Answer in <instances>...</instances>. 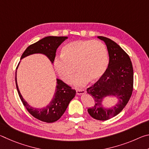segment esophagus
<instances>
[{"mask_svg":"<svg viewBox=\"0 0 149 149\" xmlns=\"http://www.w3.org/2000/svg\"><path fill=\"white\" fill-rule=\"evenodd\" d=\"M77 95H84L86 93V91L85 89H81V90H77Z\"/></svg>","mask_w":149,"mask_h":149,"instance_id":"1","label":"esophagus"}]
</instances>
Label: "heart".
<instances>
[{"mask_svg": "<svg viewBox=\"0 0 149 149\" xmlns=\"http://www.w3.org/2000/svg\"><path fill=\"white\" fill-rule=\"evenodd\" d=\"M108 62V50L103 42L78 40L65 45L62 49V56L55 57L53 64L60 79L67 84L71 82L76 68L79 72L74 85L81 87L90 79H99L107 70Z\"/></svg>", "mask_w": 149, "mask_h": 149, "instance_id": "1", "label": "heart"}]
</instances>
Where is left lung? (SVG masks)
<instances>
[{
	"label": "left lung",
	"instance_id": "1",
	"mask_svg": "<svg viewBox=\"0 0 149 149\" xmlns=\"http://www.w3.org/2000/svg\"><path fill=\"white\" fill-rule=\"evenodd\" d=\"M97 37L107 45L109 63L104 75L87 89L95 100L94 107L87 111L95 119L104 121L119 114L129 101L133 91V69L130 56L116 42L107 37ZM108 96L117 99L114 107L107 108L102 104Z\"/></svg>",
	"mask_w": 149,
	"mask_h": 149
}]
</instances>
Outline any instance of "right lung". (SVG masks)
Instances as JSON below:
<instances>
[{"label": "right lung", "mask_w": 149, "mask_h": 149, "mask_svg": "<svg viewBox=\"0 0 149 149\" xmlns=\"http://www.w3.org/2000/svg\"><path fill=\"white\" fill-rule=\"evenodd\" d=\"M67 39L68 37L49 36L45 37L27 47L22 55L21 60L29 55L41 54L46 56L50 62L53 64L57 49ZM16 84L20 99L27 111L35 118L47 123L54 122L59 120L65 112L70 102L74 99L76 94L75 90L72 89L71 87L63 82L62 80L56 79V86L52 100L46 107L35 108L30 106L20 93L17 84L16 72Z\"/></svg>", "instance_id": "right-lung-1"}]
</instances>
